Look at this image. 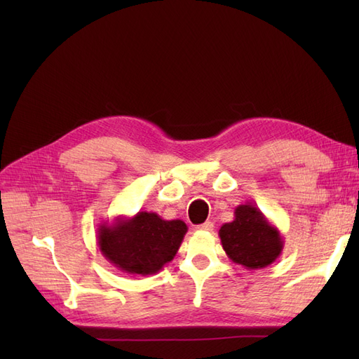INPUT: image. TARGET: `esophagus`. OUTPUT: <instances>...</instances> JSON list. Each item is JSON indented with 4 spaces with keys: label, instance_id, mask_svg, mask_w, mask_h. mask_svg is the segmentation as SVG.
I'll return each mask as SVG.
<instances>
[{
    "label": "esophagus",
    "instance_id": "obj_1",
    "mask_svg": "<svg viewBox=\"0 0 359 359\" xmlns=\"http://www.w3.org/2000/svg\"><path fill=\"white\" fill-rule=\"evenodd\" d=\"M196 229H199V231H212L214 229V223L212 222H205V223L199 224Z\"/></svg>",
    "mask_w": 359,
    "mask_h": 359
}]
</instances>
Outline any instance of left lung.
<instances>
[{
    "instance_id": "left-lung-1",
    "label": "left lung",
    "mask_w": 359,
    "mask_h": 359,
    "mask_svg": "<svg viewBox=\"0 0 359 359\" xmlns=\"http://www.w3.org/2000/svg\"><path fill=\"white\" fill-rule=\"evenodd\" d=\"M219 236L227 257L247 269L271 265L285 245L280 231L252 203L238 205L235 219L220 227Z\"/></svg>"
}]
</instances>
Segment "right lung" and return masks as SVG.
<instances>
[{"label": "right lung", "instance_id": "obj_1", "mask_svg": "<svg viewBox=\"0 0 359 359\" xmlns=\"http://www.w3.org/2000/svg\"><path fill=\"white\" fill-rule=\"evenodd\" d=\"M187 229L182 220H163L156 212L140 211L99 224L97 245L123 273L151 276L175 257Z\"/></svg>", "mask_w": 359, "mask_h": 359}]
</instances>
